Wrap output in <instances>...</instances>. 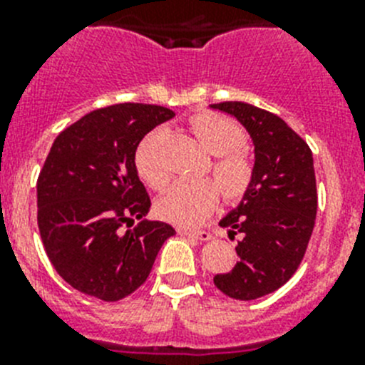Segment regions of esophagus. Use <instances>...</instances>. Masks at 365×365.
I'll use <instances>...</instances> for the list:
<instances>
[{
    "label": "esophagus",
    "instance_id": "1",
    "mask_svg": "<svg viewBox=\"0 0 365 365\" xmlns=\"http://www.w3.org/2000/svg\"><path fill=\"white\" fill-rule=\"evenodd\" d=\"M180 235H186V237H193L197 241H210L212 234L206 230H179Z\"/></svg>",
    "mask_w": 365,
    "mask_h": 365
}]
</instances>
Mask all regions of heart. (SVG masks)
I'll use <instances>...</instances> for the list:
<instances>
[{
    "mask_svg": "<svg viewBox=\"0 0 365 365\" xmlns=\"http://www.w3.org/2000/svg\"><path fill=\"white\" fill-rule=\"evenodd\" d=\"M190 128L202 148L214 155L212 175L230 202L240 201L254 180V163L243 150L245 133L230 118L217 113H199L190 118ZM157 133L140 140L135 151V170L144 185L163 190L170 180L155 155ZM217 184V185H218ZM214 180H180L157 201V215L180 228L199 227L214 214L219 205V189Z\"/></svg>",
    "mask_w": 365,
    "mask_h": 365,
    "instance_id": "b5f03b06",
    "label": "heart"
}]
</instances>
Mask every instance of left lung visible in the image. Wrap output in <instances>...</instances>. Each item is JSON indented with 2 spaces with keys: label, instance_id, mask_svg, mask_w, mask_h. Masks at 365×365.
<instances>
[{
  "label": "left lung",
  "instance_id": "obj_1",
  "mask_svg": "<svg viewBox=\"0 0 365 365\" xmlns=\"http://www.w3.org/2000/svg\"><path fill=\"white\" fill-rule=\"evenodd\" d=\"M243 125L254 144V180L219 221L240 235V261L217 274L215 287L234 299H257L292 278L314 228L318 195L312 151L279 117L245 102L212 104Z\"/></svg>",
  "mask_w": 365,
  "mask_h": 365
}]
</instances>
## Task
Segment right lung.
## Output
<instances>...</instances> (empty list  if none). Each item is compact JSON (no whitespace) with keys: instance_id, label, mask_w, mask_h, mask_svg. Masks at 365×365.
<instances>
[{"instance_id":"obj_1","label":"right lung","mask_w":365,"mask_h":365,"mask_svg":"<svg viewBox=\"0 0 365 365\" xmlns=\"http://www.w3.org/2000/svg\"><path fill=\"white\" fill-rule=\"evenodd\" d=\"M173 117L163 106H109L53 143L38 177V227L51 263L76 291L104 302L130 296L175 234L146 219L151 201L135 170L144 135Z\"/></svg>"}]
</instances>
